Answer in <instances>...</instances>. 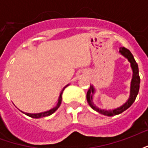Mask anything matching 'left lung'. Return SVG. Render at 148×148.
<instances>
[{
	"label": "left lung",
	"instance_id": "left-lung-1",
	"mask_svg": "<svg viewBox=\"0 0 148 148\" xmlns=\"http://www.w3.org/2000/svg\"><path fill=\"white\" fill-rule=\"evenodd\" d=\"M120 52L121 53V55H123L124 57L128 59V61L131 62V66L132 68V71H133V77H132V85H131V94L130 97L127 101V102L125 103L124 105L118 108V109H113V110H103V109H98L97 108L96 106L93 105V101H92V93H94V89L93 88L92 86H90V89L88 90L86 93V99L87 101L89 103L90 106L97 112H99L101 114L106 115V116H116L123 112L125 111L126 109H127L130 107L133 102L135 101V100L136 98L137 94L139 93V90H140V77L139 75V68H138V64L136 63V62L134 58L133 55L131 53V51L128 49L125 48V47H121Z\"/></svg>",
	"mask_w": 148,
	"mask_h": 148
}]
</instances>
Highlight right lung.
<instances>
[{
    "label": "right lung",
    "instance_id": "obj_1",
    "mask_svg": "<svg viewBox=\"0 0 148 148\" xmlns=\"http://www.w3.org/2000/svg\"><path fill=\"white\" fill-rule=\"evenodd\" d=\"M66 86H65L63 88V90H62L61 93H60V95H59V97H58V104H57V106L54 107L53 109H51V110H49V111L47 112H40V113H25V114L28 116H30V117L32 118H41V117H44V116H50V115H51L52 113H54L57 109H58V107L60 106L62 103V93L63 92V90Z\"/></svg>",
    "mask_w": 148,
    "mask_h": 148
}]
</instances>
